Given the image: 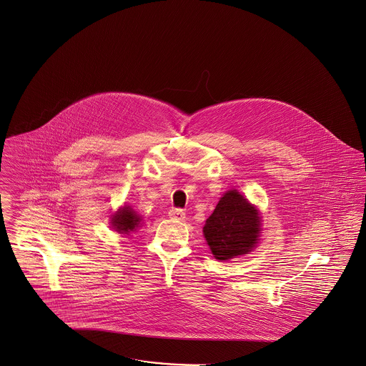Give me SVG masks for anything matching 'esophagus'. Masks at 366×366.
<instances>
[{"label": "esophagus", "instance_id": "1", "mask_svg": "<svg viewBox=\"0 0 366 366\" xmlns=\"http://www.w3.org/2000/svg\"><path fill=\"white\" fill-rule=\"evenodd\" d=\"M168 215H169V218H171V219H185V212H184L182 209H179V208H172V209L169 211V214H168Z\"/></svg>", "mask_w": 366, "mask_h": 366}]
</instances>
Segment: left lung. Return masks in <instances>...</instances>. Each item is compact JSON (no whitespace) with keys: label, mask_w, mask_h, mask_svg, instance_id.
Wrapping results in <instances>:
<instances>
[{"label":"left lung","mask_w":366,"mask_h":366,"mask_svg":"<svg viewBox=\"0 0 366 366\" xmlns=\"http://www.w3.org/2000/svg\"><path fill=\"white\" fill-rule=\"evenodd\" d=\"M260 215L239 191H227L205 222L204 236L218 260L247 254L260 240Z\"/></svg>","instance_id":"1"}]
</instances>
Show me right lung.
<instances>
[{
    "instance_id": "right-lung-1",
    "label": "right lung",
    "mask_w": 366,
    "mask_h": 366,
    "mask_svg": "<svg viewBox=\"0 0 366 366\" xmlns=\"http://www.w3.org/2000/svg\"><path fill=\"white\" fill-rule=\"evenodd\" d=\"M142 217L136 214V211L132 207H123L120 208L113 217H112V227L123 234H129L130 232H134L140 223H142Z\"/></svg>"
}]
</instances>
